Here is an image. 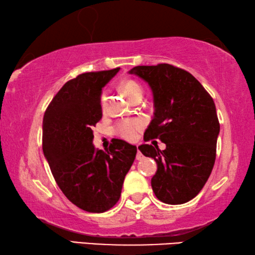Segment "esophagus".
<instances>
[{
    "instance_id": "esophagus-1",
    "label": "esophagus",
    "mask_w": 255,
    "mask_h": 255,
    "mask_svg": "<svg viewBox=\"0 0 255 255\" xmlns=\"http://www.w3.org/2000/svg\"><path fill=\"white\" fill-rule=\"evenodd\" d=\"M143 157H144V156H143V154H141V153H140V150L138 149V150H137V154H136V159H138V161H140V159L143 158Z\"/></svg>"
}]
</instances>
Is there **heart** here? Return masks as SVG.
<instances>
[{
	"mask_svg": "<svg viewBox=\"0 0 255 255\" xmlns=\"http://www.w3.org/2000/svg\"><path fill=\"white\" fill-rule=\"evenodd\" d=\"M123 93L128 98V100L136 96V94H143V88L139 83H137L133 80H126L124 81L120 85ZM106 102V94H103L101 98V106L105 107ZM143 122L139 119H126L117 124L115 127V133L119 137L124 138L126 140H133L137 137L138 131L143 128Z\"/></svg>",
	"mask_w": 255,
	"mask_h": 255,
	"instance_id": "1",
	"label": "heart"
}]
</instances>
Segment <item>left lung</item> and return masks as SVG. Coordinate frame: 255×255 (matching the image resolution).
Listing matches in <instances>:
<instances>
[{
	"label": "left lung",
	"instance_id": "1",
	"mask_svg": "<svg viewBox=\"0 0 255 255\" xmlns=\"http://www.w3.org/2000/svg\"><path fill=\"white\" fill-rule=\"evenodd\" d=\"M129 74L147 82L153 92L154 116L144 139L166 145H140L157 171L152 188L158 200L181 205L195 198L213 171L219 122L213 98L195 76L170 64L136 66Z\"/></svg>",
	"mask_w": 255,
	"mask_h": 255
}]
</instances>
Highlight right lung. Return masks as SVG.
Instances as JSON below:
<instances>
[{
	"label": "right lung",
	"mask_w": 255,
	"mask_h": 255,
	"mask_svg": "<svg viewBox=\"0 0 255 255\" xmlns=\"http://www.w3.org/2000/svg\"><path fill=\"white\" fill-rule=\"evenodd\" d=\"M120 68L89 72L66 82L46 109L42 150L56 183L72 204L105 213L117 204L137 147L115 139L96 149L92 127L102 118V88Z\"/></svg>",
	"instance_id": "add662e5"
}]
</instances>
